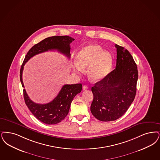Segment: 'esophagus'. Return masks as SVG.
<instances>
[{
    "instance_id": "1",
    "label": "esophagus",
    "mask_w": 160,
    "mask_h": 160,
    "mask_svg": "<svg viewBox=\"0 0 160 160\" xmlns=\"http://www.w3.org/2000/svg\"><path fill=\"white\" fill-rule=\"evenodd\" d=\"M88 89V86H86V85H84V86H83V90H87Z\"/></svg>"
}]
</instances>
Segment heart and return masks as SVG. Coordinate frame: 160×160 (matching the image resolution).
<instances>
[{"instance_id":"b5f03b06","label":"heart","mask_w":160,"mask_h":160,"mask_svg":"<svg viewBox=\"0 0 160 160\" xmlns=\"http://www.w3.org/2000/svg\"><path fill=\"white\" fill-rule=\"evenodd\" d=\"M76 62L73 65V70L80 73L88 67L87 74L92 82H99L107 77L110 72L113 59L108 51H103L102 48L98 45L84 46L77 53Z\"/></svg>"}]
</instances>
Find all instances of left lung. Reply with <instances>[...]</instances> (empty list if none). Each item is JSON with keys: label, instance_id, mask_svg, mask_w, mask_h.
Instances as JSON below:
<instances>
[{"label": "left lung", "instance_id": "1", "mask_svg": "<svg viewBox=\"0 0 160 160\" xmlns=\"http://www.w3.org/2000/svg\"><path fill=\"white\" fill-rule=\"evenodd\" d=\"M115 69L92 87L93 100L90 106L93 115L102 122L121 117L134 101L138 71L134 59L126 49L115 45Z\"/></svg>", "mask_w": 160, "mask_h": 160}]
</instances>
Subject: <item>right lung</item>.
<instances>
[{
    "mask_svg": "<svg viewBox=\"0 0 160 160\" xmlns=\"http://www.w3.org/2000/svg\"><path fill=\"white\" fill-rule=\"evenodd\" d=\"M74 40L68 36H55L46 38L33 46L26 55L20 70V81L24 88L22 82V71L26 62L33 56L48 51L57 50L67 57L70 58L71 43ZM82 89L80 83L65 84L57 97L51 102L40 104L32 101L28 96L26 89H23L24 98L27 107L34 116L46 124H56L62 121L68 114L71 103L74 98Z\"/></svg>",
    "mask_w": 160,
    "mask_h": 160,
    "instance_id": "add662e5",
    "label": "right lung"
}]
</instances>
